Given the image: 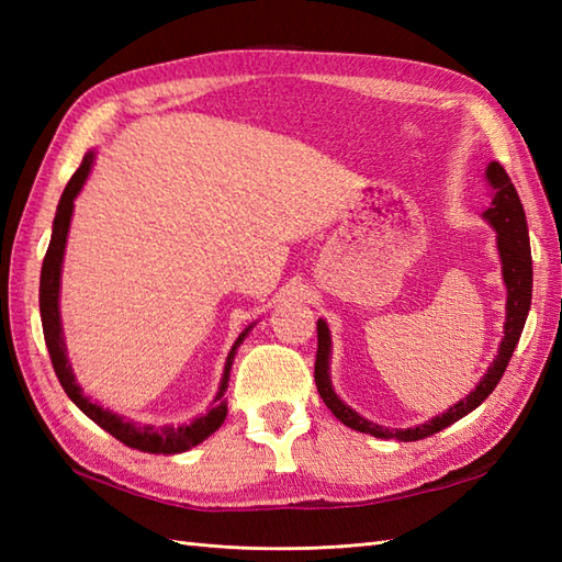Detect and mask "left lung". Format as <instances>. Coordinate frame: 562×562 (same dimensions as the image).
<instances>
[{
	"mask_svg": "<svg viewBox=\"0 0 562 562\" xmlns=\"http://www.w3.org/2000/svg\"><path fill=\"white\" fill-rule=\"evenodd\" d=\"M487 183L493 188V205L483 212L487 224L497 232V254L503 260V280L507 284V316H505V336L499 340V350L493 364L487 367V372L479 381L469 396L453 403L447 413H441L432 420H427L417 427L408 429H389L374 425L367 417L357 415L350 405H345L338 393L333 391L330 384V330L324 318H318L316 333H318V350H316V367H314V379L321 398L330 408V413L338 417L342 425H348L357 432L372 435L379 439H398V441H417L429 435L439 432V429L449 427L451 423L461 420L463 415L479 408V405L491 396L495 386L503 379L505 369L512 360V352H515L517 342L521 338L524 324H527L529 308H531V282H533V270H531V248H529V229H527V214H524L521 200L517 195V188L512 186L507 171L497 161H491L485 169Z\"/></svg>",
	"mask_w": 562,
	"mask_h": 562,
	"instance_id": "1",
	"label": "left lung"
}]
</instances>
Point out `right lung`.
Masks as SVG:
<instances>
[{
    "label": "right lung",
    "instance_id": "add662e5",
    "mask_svg": "<svg viewBox=\"0 0 562 562\" xmlns=\"http://www.w3.org/2000/svg\"><path fill=\"white\" fill-rule=\"evenodd\" d=\"M91 166H93V151H89L87 157L81 159V166L75 171V176L69 178L65 193H63V198H59L55 222H53L50 246H47V254H45V260H43V270H41V321H43V336H45L47 352H50L55 374L59 379V384H63L67 396L71 398V403H75L83 415L91 417V420L97 423L99 427H103L105 432L113 435L115 439H121L123 445H127L130 449L149 451V453H181V451L193 449L195 445H200L202 439H207L212 432H217V429L222 427L224 417H226L224 391H226V386H229V369L234 364L236 348L244 342V338L248 336V330L254 328V324H250L241 333V336L236 338L229 357H226L224 374H222V381H220V391L212 401V408L205 415L195 417L193 423L178 425V427H173V425H164V427L139 425V423L125 420V417L101 408L99 403H93L89 396H83V391L77 384L75 372H71V364L67 360L63 324H59V274H63V258H65L71 210H75V198L79 195L81 186L87 183V178L91 173Z\"/></svg>",
    "mask_w": 562,
    "mask_h": 562
}]
</instances>
